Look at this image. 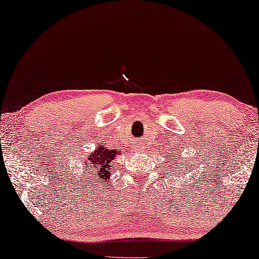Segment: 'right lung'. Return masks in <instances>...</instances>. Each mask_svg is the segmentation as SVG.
<instances>
[{
  "mask_svg": "<svg viewBox=\"0 0 259 259\" xmlns=\"http://www.w3.org/2000/svg\"><path fill=\"white\" fill-rule=\"evenodd\" d=\"M117 154H119L117 149H108L104 146L96 147L94 152H91L83 164L86 166L84 171H87L83 172V175H86L90 184H97L100 181L107 184V181L110 180V172L112 169L111 162Z\"/></svg>",
  "mask_w": 259,
  "mask_h": 259,
  "instance_id": "obj_1",
  "label": "right lung"
}]
</instances>
